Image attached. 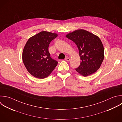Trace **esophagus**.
I'll return each instance as SVG.
<instances>
[{
    "instance_id": "1",
    "label": "esophagus",
    "mask_w": 122,
    "mask_h": 122,
    "mask_svg": "<svg viewBox=\"0 0 122 122\" xmlns=\"http://www.w3.org/2000/svg\"><path fill=\"white\" fill-rule=\"evenodd\" d=\"M64 60L66 61H70V59L69 58H66Z\"/></svg>"
}]
</instances>
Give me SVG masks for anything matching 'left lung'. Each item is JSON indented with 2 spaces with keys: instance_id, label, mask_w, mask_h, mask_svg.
<instances>
[{
  "instance_id": "8db88e82",
  "label": "left lung",
  "mask_w": 122,
  "mask_h": 122,
  "mask_svg": "<svg viewBox=\"0 0 122 122\" xmlns=\"http://www.w3.org/2000/svg\"><path fill=\"white\" fill-rule=\"evenodd\" d=\"M66 37L76 44L79 51L81 63L76 71L84 77L95 72L104 59L103 46L99 37L83 30H75Z\"/></svg>"
}]
</instances>
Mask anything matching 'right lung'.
Returning a JSON list of instances; mask_svg holds the SVG:
<instances>
[{"mask_svg":"<svg viewBox=\"0 0 122 122\" xmlns=\"http://www.w3.org/2000/svg\"><path fill=\"white\" fill-rule=\"evenodd\" d=\"M58 35L41 31L29 39L22 53L23 61L28 71L39 79L48 77L58 62L51 58L49 51L51 42Z\"/></svg>","mask_w":122,"mask_h":122,"instance_id":"obj_1","label":"right lung"}]
</instances>
